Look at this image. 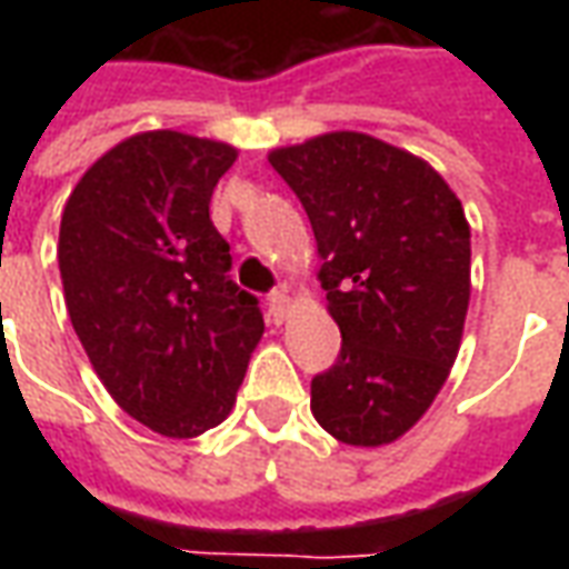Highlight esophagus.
<instances>
[{
  "label": "esophagus",
  "instance_id": "obj_1",
  "mask_svg": "<svg viewBox=\"0 0 569 569\" xmlns=\"http://www.w3.org/2000/svg\"><path fill=\"white\" fill-rule=\"evenodd\" d=\"M268 305H271L273 320H286V313H289V296H286L283 286H280L277 292H271V296H268Z\"/></svg>",
  "mask_w": 569,
  "mask_h": 569
}]
</instances>
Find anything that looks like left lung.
I'll list each match as a JSON object with an SVG mask.
<instances>
[{
  "label": "left lung",
  "instance_id": "1",
  "mask_svg": "<svg viewBox=\"0 0 569 569\" xmlns=\"http://www.w3.org/2000/svg\"><path fill=\"white\" fill-rule=\"evenodd\" d=\"M308 212L341 353L310 411L345 445L415 427L448 381L469 308V222L423 158L357 130L268 154Z\"/></svg>",
  "mask_w": 569,
  "mask_h": 569
}]
</instances>
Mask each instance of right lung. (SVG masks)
I'll use <instances>...</instances> for the list:
<instances>
[{
	"mask_svg": "<svg viewBox=\"0 0 569 569\" xmlns=\"http://www.w3.org/2000/svg\"><path fill=\"white\" fill-rule=\"evenodd\" d=\"M228 142L149 130L81 176L60 219V280L93 371L130 418L167 439L219 427L264 320L228 277L210 198Z\"/></svg>",
	"mask_w": 569,
	"mask_h": 569,
	"instance_id": "right-lung-1",
	"label": "right lung"
}]
</instances>
